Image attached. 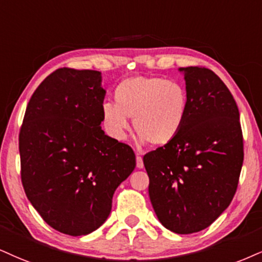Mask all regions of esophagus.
<instances>
[{"instance_id": "obj_1", "label": "esophagus", "mask_w": 262, "mask_h": 262, "mask_svg": "<svg viewBox=\"0 0 262 262\" xmlns=\"http://www.w3.org/2000/svg\"><path fill=\"white\" fill-rule=\"evenodd\" d=\"M136 165L138 169H143V166H144L143 159H142V157L140 156V154H137V157H136Z\"/></svg>"}]
</instances>
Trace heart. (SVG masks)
Listing matches in <instances>:
<instances>
[{"mask_svg":"<svg viewBox=\"0 0 262 262\" xmlns=\"http://www.w3.org/2000/svg\"><path fill=\"white\" fill-rule=\"evenodd\" d=\"M114 101L101 106L103 130L114 141H124L130 119L142 141L163 147L176 140L188 118L185 86L157 76H132L116 86Z\"/></svg>","mask_w":262,"mask_h":262,"instance_id":"b5f03b06","label":"heart"}]
</instances>
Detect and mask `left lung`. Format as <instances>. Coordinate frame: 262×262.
<instances>
[{
    "mask_svg": "<svg viewBox=\"0 0 262 262\" xmlns=\"http://www.w3.org/2000/svg\"><path fill=\"white\" fill-rule=\"evenodd\" d=\"M188 118L171 143L149 151L150 203L167 230L189 234L209 227L233 199L243 165L239 111L224 81L206 68H180Z\"/></svg>",
    "mask_w": 262,
    "mask_h": 262,
    "instance_id": "1",
    "label": "left lung"
}]
</instances>
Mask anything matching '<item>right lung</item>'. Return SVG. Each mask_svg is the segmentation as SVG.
<instances>
[{"label": "right lung", "instance_id": "add662e5", "mask_svg": "<svg viewBox=\"0 0 262 262\" xmlns=\"http://www.w3.org/2000/svg\"><path fill=\"white\" fill-rule=\"evenodd\" d=\"M102 73L60 68L31 96L19 134L21 183L45 222L69 235L104 224L115 189L130 176V146L101 126Z\"/></svg>", "mask_w": 262, "mask_h": 262}]
</instances>
